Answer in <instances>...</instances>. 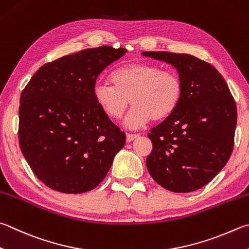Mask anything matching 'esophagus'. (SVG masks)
Here are the masks:
<instances>
[{
  "instance_id": "obj_1",
  "label": "esophagus",
  "mask_w": 249,
  "mask_h": 249,
  "mask_svg": "<svg viewBox=\"0 0 249 249\" xmlns=\"http://www.w3.org/2000/svg\"><path fill=\"white\" fill-rule=\"evenodd\" d=\"M138 137H139V134H126V142H130Z\"/></svg>"
}]
</instances>
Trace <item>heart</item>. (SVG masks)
Returning <instances> with one entry per match:
<instances>
[{
  "label": "heart",
  "instance_id": "b5f03b06",
  "mask_svg": "<svg viewBox=\"0 0 249 249\" xmlns=\"http://www.w3.org/2000/svg\"><path fill=\"white\" fill-rule=\"evenodd\" d=\"M110 81L112 86H94V101L103 114L112 120H120L132 103L125 125L133 129L142 127L150 120L168 119L180 105L184 94L178 74L146 62L120 67L111 74Z\"/></svg>",
  "mask_w": 249,
  "mask_h": 249
}]
</instances>
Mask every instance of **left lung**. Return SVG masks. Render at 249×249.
<instances>
[{
  "mask_svg": "<svg viewBox=\"0 0 249 249\" xmlns=\"http://www.w3.org/2000/svg\"><path fill=\"white\" fill-rule=\"evenodd\" d=\"M142 54L173 65L184 86L178 109L148 134L152 151L147 169L168 191L194 192L209 183L231 157L237 121L234 98L209 63L189 54Z\"/></svg>",
  "mask_w": 249,
  "mask_h": 249,
  "instance_id": "8db88e82",
  "label": "left lung"
}]
</instances>
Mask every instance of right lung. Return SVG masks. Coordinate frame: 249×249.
I'll return each mask as SVG.
<instances>
[{
	"instance_id": "obj_1",
	"label": "right lung",
	"mask_w": 249,
	"mask_h": 249,
	"mask_svg": "<svg viewBox=\"0 0 249 249\" xmlns=\"http://www.w3.org/2000/svg\"><path fill=\"white\" fill-rule=\"evenodd\" d=\"M127 50L102 46L47 63L20 94L18 137L36 176L54 191L96 188L125 144L92 90L101 71Z\"/></svg>"
}]
</instances>
